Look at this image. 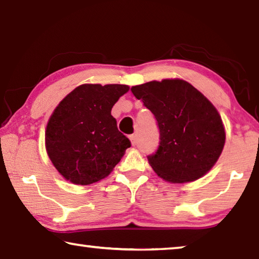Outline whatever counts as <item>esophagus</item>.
Segmentation results:
<instances>
[{
  "label": "esophagus",
  "instance_id": "34e87169",
  "mask_svg": "<svg viewBox=\"0 0 259 259\" xmlns=\"http://www.w3.org/2000/svg\"><path fill=\"white\" fill-rule=\"evenodd\" d=\"M129 138H130V140H131V144H133V145H136V143H137V136H136V135H131Z\"/></svg>",
  "mask_w": 259,
  "mask_h": 259
}]
</instances>
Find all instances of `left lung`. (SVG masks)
<instances>
[{
	"mask_svg": "<svg viewBox=\"0 0 259 259\" xmlns=\"http://www.w3.org/2000/svg\"><path fill=\"white\" fill-rule=\"evenodd\" d=\"M154 114L160 145L148 163L169 183H190L204 176L221 156L225 129L216 107L190 83L164 78L131 88Z\"/></svg>",
	"mask_w": 259,
	"mask_h": 259,
	"instance_id": "8db88e82",
	"label": "left lung"
}]
</instances>
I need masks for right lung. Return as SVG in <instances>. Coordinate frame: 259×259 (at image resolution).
<instances>
[{"label":"right lung","instance_id":"add662e5","mask_svg":"<svg viewBox=\"0 0 259 259\" xmlns=\"http://www.w3.org/2000/svg\"><path fill=\"white\" fill-rule=\"evenodd\" d=\"M128 91L125 84H82L55 108L47 124L46 148L66 181L76 185L99 182L131 146L111 114Z\"/></svg>","mask_w":259,"mask_h":259}]
</instances>
